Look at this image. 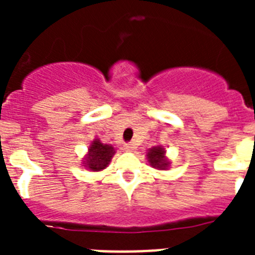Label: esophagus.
<instances>
[{
	"label": "esophagus",
	"mask_w": 255,
	"mask_h": 255,
	"mask_svg": "<svg viewBox=\"0 0 255 255\" xmlns=\"http://www.w3.org/2000/svg\"><path fill=\"white\" fill-rule=\"evenodd\" d=\"M124 149H125L126 152H134V150H135V144L126 143L125 145H124Z\"/></svg>",
	"instance_id": "1"
}]
</instances>
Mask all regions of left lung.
Wrapping results in <instances>:
<instances>
[{
    "mask_svg": "<svg viewBox=\"0 0 255 255\" xmlns=\"http://www.w3.org/2000/svg\"><path fill=\"white\" fill-rule=\"evenodd\" d=\"M148 161L150 162L153 167L159 168V170H164L167 167L168 162L164 158V149L161 147H154L152 149H149L147 154Z\"/></svg>",
    "mask_w": 255,
    "mask_h": 255,
    "instance_id": "1",
    "label": "left lung"
}]
</instances>
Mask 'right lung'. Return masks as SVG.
Wrapping results in <instances>:
<instances>
[{
	"instance_id": "right-lung-1",
	"label": "right lung",
	"mask_w": 255,
	"mask_h": 255,
	"mask_svg": "<svg viewBox=\"0 0 255 255\" xmlns=\"http://www.w3.org/2000/svg\"><path fill=\"white\" fill-rule=\"evenodd\" d=\"M114 154L115 149L111 145L101 143L100 140L96 139L89 147V153L85 158V164L91 170L101 171L107 167Z\"/></svg>"
}]
</instances>
